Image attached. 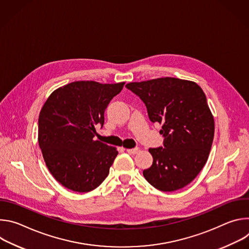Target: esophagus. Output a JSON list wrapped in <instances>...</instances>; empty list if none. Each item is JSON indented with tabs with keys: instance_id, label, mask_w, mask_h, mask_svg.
<instances>
[{
	"instance_id": "obj_1",
	"label": "esophagus",
	"mask_w": 249,
	"mask_h": 249,
	"mask_svg": "<svg viewBox=\"0 0 249 249\" xmlns=\"http://www.w3.org/2000/svg\"><path fill=\"white\" fill-rule=\"evenodd\" d=\"M127 151V153L128 154H130V155H135V154H137L138 152H139V148H133V149H127L126 150Z\"/></svg>"
}]
</instances>
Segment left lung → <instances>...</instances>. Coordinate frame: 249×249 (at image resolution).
<instances>
[{
	"label": "left lung",
	"mask_w": 249,
	"mask_h": 249,
	"mask_svg": "<svg viewBox=\"0 0 249 249\" xmlns=\"http://www.w3.org/2000/svg\"><path fill=\"white\" fill-rule=\"evenodd\" d=\"M126 88L146 105L150 120L161 124L163 147L151 148L153 164L143 174L155 188L171 192L189 184L207 162L215 132L202 89L194 82L160 78Z\"/></svg>",
	"instance_id": "8db88e82"
}]
</instances>
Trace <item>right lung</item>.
<instances>
[{"instance_id":"add662e5","label":"right lung","mask_w":249,"mask_h":249,"mask_svg":"<svg viewBox=\"0 0 249 249\" xmlns=\"http://www.w3.org/2000/svg\"><path fill=\"white\" fill-rule=\"evenodd\" d=\"M125 83L80 81L51 93L38 118V143L54 178L76 192H89L107 177L118 152L94 141L95 125Z\"/></svg>"}]
</instances>
